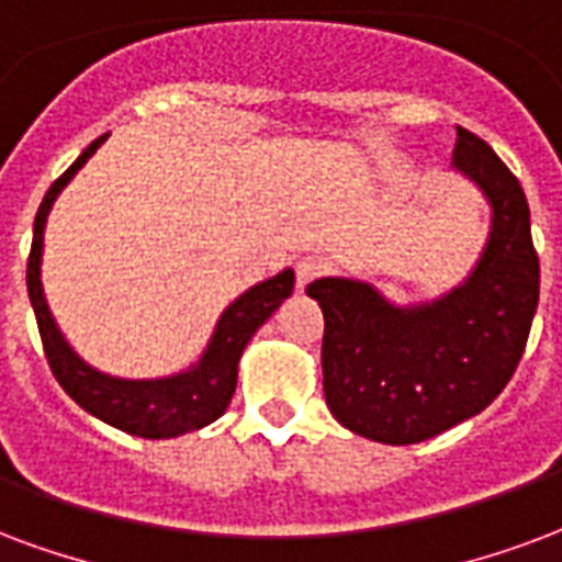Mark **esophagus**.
<instances>
[{
  "instance_id": "esophagus-1",
  "label": "esophagus",
  "mask_w": 562,
  "mask_h": 562,
  "mask_svg": "<svg viewBox=\"0 0 562 562\" xmlns=\"http://www.w3.org/2000/svg\"><path fill=\"white\" fill-rule=\"evenodd\" d=\"M324 261L318 256H303L297 265H294V273H297V289H303L306 282H313L318 273H322Z\"/></svg>"
}]
</instances>
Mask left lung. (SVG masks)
Returning a JSON list of instances; mask_svg holds the SVG:
<instances>
[{
	"label": "left lung",
	"mask_w": 562,
	"mask_h": 562,
	"mask_svg": "<svg viewBox=\"0 0 562 562\" xmlns=\"http://www.w3.org/2000/svg\"><path fill=\"white\" fill-rule=\"evenodd\" d=\"M456 169L492 202V235L464 285L440 301L398 310L355 280H315L324 313L327 408L345 429L378 443H419L480 414L525 355L539 256L518 178L476 133L456 127Z\"/></svg>",
	"instance_id": "left-lung-1"
}]
</instances>
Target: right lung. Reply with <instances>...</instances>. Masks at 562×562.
Wrapping results in <instances>:
<instances>
[{
    "label": "right lung",
    "mask_w": 562,
    "mask_h": 562,
    "mask_svg": "<svg viewBox=\"0 0 562 562\" xmlns=\"http://www.w3.org/2000/svg\"><path fill=\"white\" fill-rule=\"evenodd\" d=\"M103 139L106 136L94 139L68 166V172L53 181L47 196L37 207L35 238H32V252H29L26 265L29 301L35 310L37 334L44 342L49 369H53L61 390L82 411H89L103 423H110L127 435H136V438H178L184 431L202 429L207 423L223 417V411L228 408L232 393H235V384H238L240 355H244L252 334L292 294L294 270H282L277 277H270V280L259 282L249 292L240 294L238 301L220 315L214 339L207 345L202 360L187 372H178L172 378H157V381H124V378L103 375L98 369L82 363L80 357L70 351L65 336L59 334V327L47 310V301H44V292H41V249H44V223H47L49 207L61 193V187L77 176V169H82V164L89 160Z\"/></svg>",
    "instance_id": "right-lung-1"
}]
</instances>
